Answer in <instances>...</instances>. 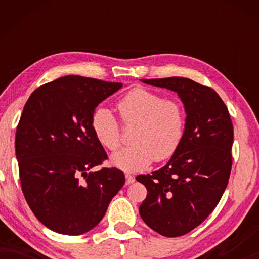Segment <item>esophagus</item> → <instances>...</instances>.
<instances>
[{
	"instance_id": "1",
	"label": "esophagus",
	"mask_w": 259,
	"mask_h": 259,
	"mask_svg": "<svg viewBox=\"0 0 259 259\" xmlns=\"http://www.w3.org/2000/svg\"><path fill=\"white\" fill-rule=\"evenodd\" d=\"M125 177H126V185H130V184L134 183V180H136V178L131 175H126Z\"/></svg>"
}]
</instances>
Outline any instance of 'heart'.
I'll list each match as a JSON object with an SVG mask.
<instances>
[{
    "label": "heart",
    "mask_w": 259,
    "mask_h": 259,
    "mask_svg": "<svg viewBox=\"0 0 259 259\" xmlns=\"http://www.w3.org/2000/svg\"><path fill=\"white\" fill-rule=\"evenodd\" d=\"M123 125H136L133 146L123 148L112 157V162L125 171L146 168L152 161H164L178 151L185 136L186 115L183 106L172 99L145 87H136L116 104ZM91 127L106 150L114 152L121 146V127L109 109L94 111Z\"/></svg>",
    "instance_id": "1"
}]
</instances>
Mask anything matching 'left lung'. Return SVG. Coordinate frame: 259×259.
I'll use <instances>...</instances> for the list:
<instances>
[{
    "instance_id": "1",
    "label": "left lung",
    "mask_w": 259,
    "mask_h": 259,
    "mask_svg": "<svg viewBox=\"0 0 259 259\" xmlns=\"http://www.w3.org/2000/svg\"><path fill=\"white\" fill-rule=\"evenodd\" d=\"M175 91L186 111L185 136L164 167L137 180L147 189L139 212L165 237L184 236L206 219L228 186L232 167L233 126L217 92L187 77L143 79Z\"/></svg>"
}]
</instances>
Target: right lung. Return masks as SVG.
Segmentation results:
<instances>
[{
    "label": "right lung",
    "mask_w": 259,
    "mask_h": 259,
    "mask_svg": "<svg viewBox=\"0 0 259 259\" xmlns=\"http://www.w3.org/2000/svg\"><path fill=\"white\" fill-rule=\"evenodd\" d=\"M121 87L62 76L36 88L24 105L15 136L21 189L35 217L53 231H90L125 184L115 167L91 171L108 158L92 131V115Z\"/></svg>",
    "instance_id": "right-lung-1"
}]
</instances>
